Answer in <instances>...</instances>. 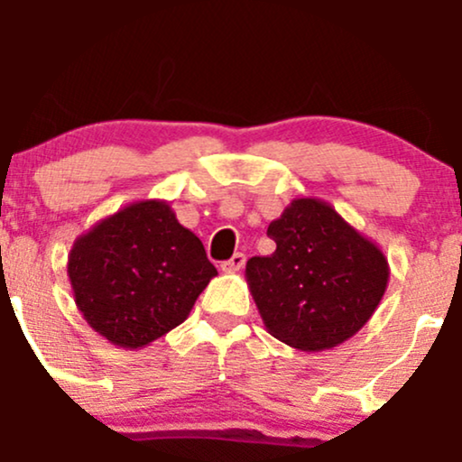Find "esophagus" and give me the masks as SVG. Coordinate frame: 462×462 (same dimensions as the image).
<instances>
[{"label":"esophagus","instance_id":"obj_1","mask_svg":"<svg viewBox=\"0 0 462 462\" xmlns=\"http://www.w3.org/2000/svg\"><path fill=\"white\" fill-rule=\"evenodd\" d=\"M245 267V254H235V256L230 258V261H226L224 264H221V269H224L226 273H236V272H241V269Z\"/></svg>","mask_w":462,"mask_h":462}]
</instances>
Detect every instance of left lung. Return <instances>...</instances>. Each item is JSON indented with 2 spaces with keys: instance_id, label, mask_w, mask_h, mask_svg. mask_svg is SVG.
Instances as JSON below:
<instances>
[{
  "instance_id": "1",
  "label": "left lung",
  "mask_w": 462,
  "mask_h": 462,
  "mask_svg": "<svg viewBox=\"0 0 462 462\" xmlns=\"http://www.w3.org/2000/svg\"><path fill=\"white\" fill-rule=\"evenodd\" d=\"M267 235L275 252L245 264L267 332L300 352H323L352 338L389 284V261L378 243L319 198H295Z\"/></svg>"
}]
</instances>
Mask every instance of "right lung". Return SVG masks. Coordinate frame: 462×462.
<instances>
[{
    "label": "right lung",
    "mask_w": 462,
    "mask_h": 462,
    "mask_svg": "<svg viewBox=\"0 0 462 462\" xmlns=\"http://www.w3.org/2000/svg\"><path fill=\"white\" fill-rule=\"evenodd\" d=\"M67 275L84 321L141 349L187 319L217 269L167 199H139L73 241Z\"/></svg>",
    "instance_id": "obj_1"
}]
</instances>
